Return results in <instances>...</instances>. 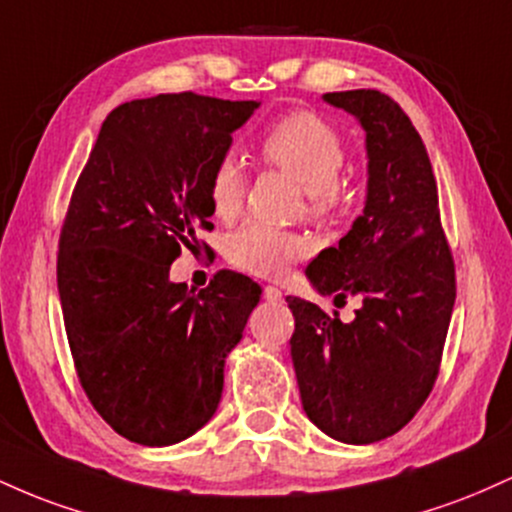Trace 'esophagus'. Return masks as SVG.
Returning <instances> with one entry per match:
<instances>
[{"label": "esophagus", "mask_w": 512, "mask_h": 512, "mask_svg": "<svg viewBox=\"0 0 512 512\" xmlns=\"http://www.w3.org/2000/svg\"><path fill=\"white\" fill-rule=\"evenodd\" d=\"M281 298H284V293H281L276 286H264V301L269 303H279Z\"/></svg>", "instance_id": "obj_1"}]
</instances>
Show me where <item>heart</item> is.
<instances>
[{"label":"heart","mask_w":512,"mask_h":512,"mask_svg":"<svg viewBox=\"0 0 512 512\" xmlns=\"http://www.w3.org/2000/svg\"><path fill=\"white\" fill-rule=\"evenodd\" d=\"M262 156L289 173L308 195L310 214L317 219L342 207L339 175L346 163L342 137L313 113H291L276 120L262 137ZM245 178L233 156H223L211 170L209 204L219 219H233L243 207ZM308 243L296 233L245 223L226 240V257L233 267L255 276H281L291 262L301 260Z\"/></svg>","instance_id":"b5f03b06"}]
</instances>
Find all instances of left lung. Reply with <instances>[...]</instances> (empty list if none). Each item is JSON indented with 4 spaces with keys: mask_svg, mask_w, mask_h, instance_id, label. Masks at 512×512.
Instances as JSON below:
<instances>
[{
    "mask_svg": "<svg viewBox=\"0 0 512 512\" xmlns=\"http://www.w3.org/2000/svg\"><path fill=\"white\" fill-rule=\"evenodd\" d=\"M322 101L366 132L368 185L363 214L305 276L337 305L349 296L361 305L342 322L286 298L296 320L291 358L308 419L339 443L368 445L407 426L433 390L455 305V264L431 161L404 110L373 88L325 93Z\"/></svg>",
    "mask_w": 512,
    "mask_h": 512,
    "instance_id": "1",
    "label": "left lung"
}]
</instances>
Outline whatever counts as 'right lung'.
Masks as SVG:
<instances>
[{
  "mask_svg": "<svg viewBox=\"0 0 512 512\" xmlns=\"http://www.w3.org/2000/svg\"><path fill=\"white\" fill-rule=\"evenodd\" d=\"M260 101L161 93L117 105L74 187L57 255L81 387L132 443L190 438L221 402L226 356L262 289L223 269L207 289L170 281L211 228V170Z\"/></svg>",
  "mask_w": 512,
  "mask_h": 512,
  "instance_id": "right-lung-1",
  "label": "right lung"
}]
</instances>
